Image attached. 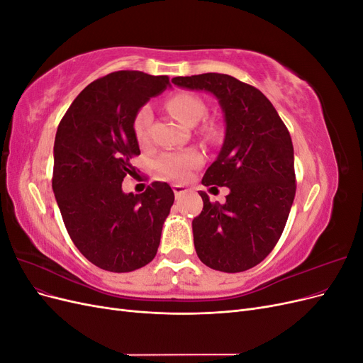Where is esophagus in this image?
Segmentation results:
<instances>
[{"label": "esophagus", "mask_w": 363, "mask_h": 363, "mask_svg": "<svg viewBox=\"0 0 363 363\" xmlns=\"http://www.w3.org/2000/svg\"><path fill=\"white\" fill-rule=\"evenodd\" d=\"M172 191L175 194V199H182L184 194L189 192V189L186 188V186H183V184H172Z\"/></svg>", "instance_id": "esophagus-1"}]
</instances>
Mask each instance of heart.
Returning <instances> with one entry per match:
<instances>
[{
  "instance_id": "heart-1",
  "label": "heart",
  "mask_w": 363,
  "mask_h": 363,
  "mask_svg": "<svg viewBox=\"0 0 363 363\" xmlns=\"http://www.w3.org/2000/svg\"><path fill=\"white\" fill-rule=\"evenodd\" d=\"M168 108L183 124L195 125L206 115L207 107L200 96L189 92L172 95L168 100ZM152 108L150 104L142 106L133 118V131L139 142H145L150 135ZM203 156L196 150L169 151L156 160V168L168 177L183 179L191 169L201 164Z\"/></svg>"
}]
</instances>
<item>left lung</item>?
<instances>
[{
  "mask_svg": "<svg viewBox=\"0 0 363 363\" xmlns=\"http://www.w3.org/2000/svg\"><path fill=\"white\" fill-rule=\"evenodd\" d=\"M172 83L212 94L223 108L225 136L204 186H227L225 203L200 192L194 245L208 268L240 272L256 267L280 239L295 196L291 135L268 98L227 74L174 77Z\"/></svg>",
  "mask_w": 363,
  "mask_h": 363,
  "instance_id": "8db88e82",
  "label": "left lung"
}]
</instances>
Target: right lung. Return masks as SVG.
<instances>
[{
  "label": "right lung",
  "instance_id": "right-lung-1",
  "mask_svg": "<svg viewBox=\"0 0 363 363\" xmlns=\"http://www.w3.org/2000/svg\"><path fill=\"white\" fill-rule=\"evenodd\" d=\"M168 86L167 75L112 72L87 84L57 127L52 191L74 245L101 269L135 271L157 252L171 186L155 182L135 195L123 180L140 155L133 118Z\"/></svg>",
  "mask_w": 363,
  "mask_h": 363
}]
</instances>
